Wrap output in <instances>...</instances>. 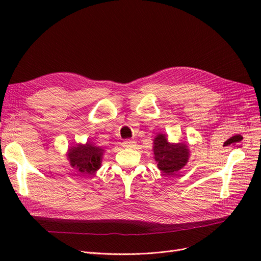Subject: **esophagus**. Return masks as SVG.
I'll list each match as a JSON object with an SVG mask.
<instances>
[{"mask_svg":"<svg viewBox=\"0 0 261 261\" xmlns=\"http://www.w3.org/2000/svg\"><path fill=\"white\" fill-rule=\"evenodd\" d=\"M123 147L124 148H134L136 146V141L133 140V139H126L123 141Z\"/></svg>","mask_w":261,"mask_h":261,"instance_id":"1","label":"esophagus"}]
</instances>
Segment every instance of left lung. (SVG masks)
Wrapping results in <instances>:
<instances>
[{
    "instance_id": "left-lung-1",
    "label": "left lung",
    "mask_w": 261,
    "mask_h": 261,
    "mask_svg": "<svg viewBox=\"0 0 261 261\" xmlns=\"http://www.w3.org/2000/svg\"><path fill=\"white\" fill-rule=\"evenodd\" d=\"M153 153L159 170L164 175H173L188 162L189 149L183 143L170 144L167 135L158 134L153 140Z\"/></svg>"
}]
</instances>
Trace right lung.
Masks as SVG:
<instances>
[{"mask_svg":"<svg viewBox=\"0 0 261 261\" xmlns=\"http://www.w3.org/2000/svg\"><path fill=\"white\" fill-rule=\"evenodd\" d=\"M103 151V149L88 141L86 145L80 144L70 147L67 152V159L69 164L78 172L84 174H94L101 167Z\"/></svg>","mask_w":261,"mask_h":261,"instance_id":"obj_1","label":"right lung"}]
</instances>
